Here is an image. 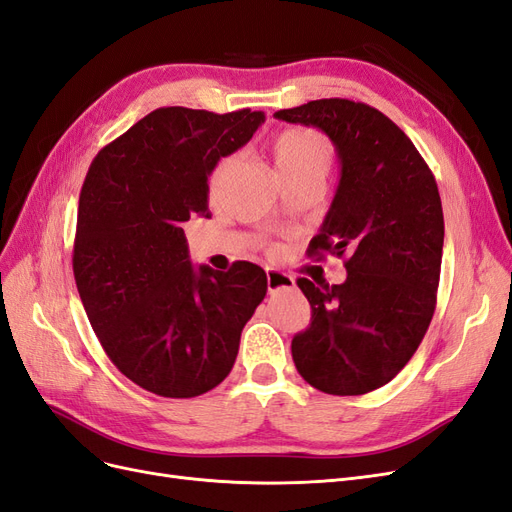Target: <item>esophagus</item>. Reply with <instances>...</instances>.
<instances>
[{
    "label": "esophagus",
    "mask_w": 512,
    "mask_h": 512,
    "mask_svg": "<svg viewBox=\"0 0 512 512\" xmlns=\"http://www.w3.org/2000/svg\"><path fill=\"white\" fill-rule=\"evenodd\" d=\"M267 288L269 292H280V290H290L294 288V277L282 271H275V269H267Z\"/></svg>",
    "instance_id": "esophagus-1"
}]
</instances>
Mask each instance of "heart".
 I'll use <instances>...</instances> for the list:
<instances>
[{"label": "heart", "instance_id": "heart-1", "mask_svg": "<svg viewBox=\"0 0 512 512\" xmlns=\"http://www.w3.org/2000/svg\"><path fill=\"white\" fill-rule=\"evenodd\" d=\"M273 164L282 179L286 177H316L327 179L335 162V147L329 136L314 128H284L271 138ZM232 158H220L209 175V198L220 192L222 177L230 168Z\"/></svg>", "mask_w": 512, "mask_h": 512}]
</instances>
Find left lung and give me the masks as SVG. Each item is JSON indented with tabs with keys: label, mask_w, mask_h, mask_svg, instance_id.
<instances>
[{
	"label": "left lung",
	"mask_w": 512,
	"mask_h": 512,
	"mask_svg": "<svg viewBox=\"0 0 512 512\" xmlns=\"http://www.w3.org/2000/svg\"><path fill=\"white\" fill-rule=\"evenodd\" d=\"M320 128L342 162L331 209L307 256L344 258V284H297L312 322L292 337L297 371L329 395H365L391 382L421 346L436 312L444 215L436 177L378 108L346 98L275 113Z\"/></svg>",
	"instance_id": "1"
}]
</instances>
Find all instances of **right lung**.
Returning a JSON list of instances; mask_svg holds the SVG:
<instances>
[{
  "label": "right lung",
  "mask_w": 512,
  "mask_h": 512,
  "mask_svg": "<svg viewBox=\"0 0 512 512\" xmlns=\"http://www.w3.org/2000/svg\"><path fill=\"white\" fill-rule=\"evenodd\" d=\"M265 115L164 106L108 143L85 177L72 271L108 359L141 389L185 399L235 365L267 273L239 260L192 267L183 224L211 218L207 177L250 141Z\"/></svg>",
  "instance_id": "right-lung-1"
}]
</instances>
